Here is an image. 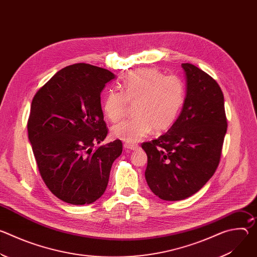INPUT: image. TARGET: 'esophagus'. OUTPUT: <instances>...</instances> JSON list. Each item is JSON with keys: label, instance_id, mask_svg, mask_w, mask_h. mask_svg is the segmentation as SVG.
I'll use <instances>...</instances> for the list:
<instances>
[{"label": "esophagus", "instance_id": "1", "mask_svg": "<svg viewBox=\"0 0 257 257\" xmlns=\"http://www.w3.org/2000/svg\"><path fill=\"white\" fill-rule=\"evenodd\" d=\"M124 148L127 150H131V151H135L138 149V145L134 144V143H125Z\"/></svg>", "mask_w": 257, "mask_h": 257}]
</instances>
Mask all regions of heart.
<instances>
[{"instance_id":"b5f03b06","label":"heart","mask_w":257,"mask_h":257,"mask_svg":"<svg viewBox=\"0 0 257 257\" xmlns=\"http://www.w3.org/2000/svg\"><path fill=\"white\" fill-rule=\"evenodd\" d=\"M122 91L109 90L102 101L106 118L117 122L127 113L128 102L135 103L136 115L113 127L115 137L134 143L157 132L168 130L178 119L186 98L185 84L175 75H164L155 68H141L127 74Z\"/></svg>"}]
</instances>
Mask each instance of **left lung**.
Here are the masks:
<instances>
[{
  "mask_svg": "<svg viewBox=\"0 0 257 257\" xmlns=\"http://www.w3.org/2000/svg\"><path fill=\"white\" fill-rule=\"evenodd\" d=\"M187 94L171 129L143 142L148 155L145 179L163 200L185 199L214 174L227 132L224 94L217 82L196 66L184 63Z\"/></svg>",
  "mask_w": 257,
  "mask_h": 257,
  "instance_id": "obj_1",
  "label": "left lung"
}]
</instances>
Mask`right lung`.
<instances>
[{
  "mask_svg": "<svg viewBox=\"0 0 257 257\" xmlns=\"http://www.w3.org/2000/svg\"><path fill=\"white\" fill-rule=\"evenodd\" d=\"M114 78L103 68L70 65L32 99L27 130L36 165L50 191L67 203L83 205L98 199L122 154L120 139L92 150L107 135L100 92Z\"/></svg>",
  "mask_w": 257,
  "mask_h": 257,
  "instance_id": "obj_1",
  "label": "right lung"
}]
</instances>
